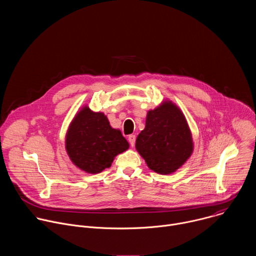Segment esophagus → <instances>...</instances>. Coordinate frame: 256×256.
Listing matches in <instances>:
<instances>
[{
	"mask_svg": "<svg viewBox=\"0 0 256 256\" xmlns=\"http://www.w3.org/2000/svg\"><path fill=\"white\" fill-rule=\"evenodd\" d=\"M128 142H130L132 147H134V142H136V136H134V134H130L128 138Z\"/></svg>",
	"mask_w": 256,
	"mask_h": 256,
	"instance_id": "1",
	"label": "esophagus"
}]
</instances>
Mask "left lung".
Returning <instances> with one entry per match:
<instances>
[{
    "instance_id": "left-lung-1",
    "label": "left lung",
    "mask_w": 256,
    "mask_h": 256,
    "mask_svg": "<svg viewBox=\"0 0 256 256\" xmlns=\"http://www.w3.org/2000/svg\"><path fill=\"white\" fill-rule=\"evenodd\" d=\"M136 149L148 167L159 174H170L186 163L194 150L192 132L180 109L165 101L150 110Z\"/></svg>"
}]
</instances>
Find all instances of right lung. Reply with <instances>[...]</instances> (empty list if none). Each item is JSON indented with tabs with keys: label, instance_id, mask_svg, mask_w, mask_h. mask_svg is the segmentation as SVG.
Returning <instances> with one entry per match:
<instances>
[{
	"label": "right lung",
	"instance_id": "obj_1",
	"mask_svg": "<svg viewBox=\"0 0 256 256\" xmlns=\"http://www.w3.org/2000/svg\"><path fill=\"white\" fill-rule=\"evenodd\" d=\"M120 130L112 128L102 112L83 107L72 120L66 136V149L72 162L95 174L109 168L116 155L128 149Z\"/></svg>",
	"mask_w": 256,
	"mask_h": 256
}]
</instances>
